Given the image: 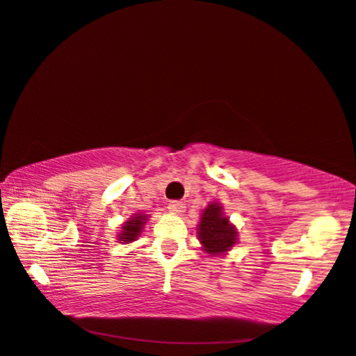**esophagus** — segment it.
I'll return each instance as SVG.
<instances>
[{
	"label": "esophagus",
	"instance_id": "34e87169",
	"mask_svg": "<svg viewBox=\"0 0 356 356\" xmlns=\"http://www.w3.org/2000/svg\"><path fill=\"white\" fill-rule=\"evenodd\" d=\"M169 211L175 213V216H181V213L186 211V204L181 202V200H172V202L169 204Z\"/></svg>",
	"mask_w": 356,
	"mask_h": 356
}]
</instances>
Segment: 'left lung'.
<instances>
[{
	"label": "left lung",
	"mask_w": 356,
	"mask_h": 356,
	"mask_svg": "<svg viewBox=\"0 0 356 356\" xmlns=\"http://www.w3.org/2000/svg\"><path fill=\"white\" fill-rule=\"evenodd\" d=\"M199 237L205 252L211 255H220L234 247L237 232L235 227L229 224L219 204H211L204 211L199 224Z\"/></svg>",
	"instance_id": "8db88e82"
}]
</instances>
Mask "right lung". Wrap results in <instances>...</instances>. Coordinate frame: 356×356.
Listing matches in <instances>:
<instances>
[{
    "instance_id": "add662e5",
    "label": "right lung",
    "mask_w": 356,
    "mask_h": 356,
    "mask_svg": "<svg viewBox=\"0 0 356 356\" xmlns=\"http://www.w3.org/2000/svg\"><path fill=\"white\" fill-rule=\"evenodd\" d=\"M145 224V216H140L137 213L136 217H132L131 220H127L126 224L122 225V232L119 235V241L124 242H132L136 241V237L143 232V227Z\"/></svg>"
}]
</instances>
